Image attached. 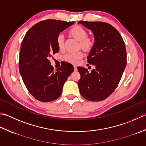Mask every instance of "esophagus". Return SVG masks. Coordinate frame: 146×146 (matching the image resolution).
Returning a JSON list of instances; mask_svg holds the SVG:
<instances>
[{"instance_id": "esophagus-1", "label": "esophagus", "mask_w": 146, "mask_h": 146, "mask_svg": "<svg viewBox=\"0 0 146 146\" xmlns=\"http://www.w3.org/2000/svg\"><path fill=\"white\" fill-rule=\"evenodd\" d=\"M73 68H74V70H75V71H76L77 70V67L76 66H73Z\"/></svg>"}]
</instances>
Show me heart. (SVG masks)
Wrapping results in <instances>:
<instances>
[{"label": "heart", "instance_id": "heart-1", "mask_svg": "<svg viewBox=\"0 0 146 146\" xmlns=\"http://www.w3.org/2000/svg\"><path fill=\"white\" fill-rule=\"evenodd\" d=\"M70 35L78 41V49H82L85 52H90L93 50L95 46L96 38L92 35H87V31L84 28L80 25H75L69 31ZM56 43L58 48L62 50L64 45V37L62 33L57 36ZM84 54L82 51L73 53H67L63 56L65 61L71 64H76L80 60Z\"/></svg>", "mask_w": 146, "mask_h": 146}]
</instances>
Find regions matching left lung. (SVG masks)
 Listing matches in <instances>:
<instances>
[{"label":"left lung","instance_id":"8db88e82","mask_svg":"<svg viewBox=\"0 0 146 146\" xmlns=\"http://www.w3.org/2000/svg\"><path fill=\"white\" fill-rule=\"evenodd\" d=\"M78 23L92 30L96 38L95 46L87 57V62L96 69L89 72L87 68H77L81 76L78 82L80 92L88 101H103L118 86L126 66L125 42L118 30L107 23Z\"/></svg>","mask_w":146,"mask_h":146}]
</instances>
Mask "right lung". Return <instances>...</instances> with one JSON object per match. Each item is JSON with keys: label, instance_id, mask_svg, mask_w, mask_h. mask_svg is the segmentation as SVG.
Returning a JSON list of instances; mask_svg holds the SVG:
<instances>
[{"label": "right lung", "instance_id": "obj_1", "mask_svg": "<svg viewBox=\"0 0 146 146\" xmlns=\"http://www.w3.org/2000/svg\"><path fill=\"white\" fill-rule=\"evenodd\" d=\"M74 23L55 19L40 21L30 28L23 40L19 73L28 92L40 101L59 98L64 84L74 71L72 64L64 61L55 71L49 60L59 52L57 36Z\"/></svg>", "mask_w": 146, "mask_h": 146}]
</instances>
